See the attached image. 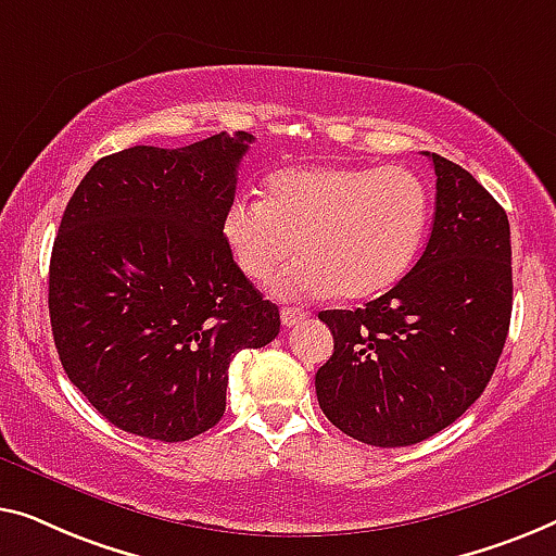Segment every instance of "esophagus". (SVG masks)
Returning a JSON list of instances; mask_svg holds the SVG:
<instances>
[{
    "label": "esophagus",
    "mask_w": 556,
    "mask_h": 556,
    "mask_svg": "<svg viewBox=\"0 0 556 556\" xmlns=\"http://www.w3.org/2000/svg\"><path fill=\"white\" fill-rule=\"evenodd\" d=\"M309 317L307 309H296V307H281V323H285L287 327H294L304 323V319Z\"/></svg>",
    "instance_id": "obj_1"
}]
</instances>
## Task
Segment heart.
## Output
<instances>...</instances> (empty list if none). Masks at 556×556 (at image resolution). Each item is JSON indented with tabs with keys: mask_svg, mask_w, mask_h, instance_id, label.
<instances>
[{
	"mask_svg": "<svg viewBox=\"0 0 556 556\" xmlns=\"http://www.w3.org/2000/svg\"><path fill=\"white\" fill-rule=\"evenodd\" d=\"M431 222L426 184L403 166L287 168L264 184V201L233 199L222 231L239 269L281 296L370 300L405 277Z\"/></svg>",
	"mask_w": 556,
	"mask_h": 556,
	"instance_id": "heart-1",
	"label": "heart"
}]
</instances>
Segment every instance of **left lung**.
I'll return each instance as SVG.
<instances>
[{"label": "left lung", "instance_id": "8db88e82", "mask_svg": "<svg viewBox=\"0 0 556 556\" xmlns=\"http://www.w3.org/2000/svg\"><path fill=\"white\" fill-rule=\"evenodd\" d=\"M435 216L408 275L359 309H325L334 353L315 375L319 408L355 441L413 445L448 428L489 386L511 323L506 211L466 168L426 153Z\"/></svg>", "mask_w": 556, "mask_h": 556}]
</instances>
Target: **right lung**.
<instances>
[{"mask_svg": "<svg viewBox=\"0 0 556 556\" xmlns=\"http://www.w3.org/2000/svg\"><path fill=\"white\" fill-rule=\"evenodd\" d=\"M252 140L239 130L125 148L85 174L62 214L47 296L54 348L121 431L178 443L214 428L233 355L279 334L277 304L222 231Z\"/></svg>", "mask_w": 556, "mask_h": 556, "instance_id": "obj_1", "label": "right lung"}]
</instances>
